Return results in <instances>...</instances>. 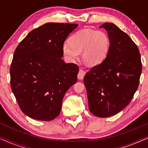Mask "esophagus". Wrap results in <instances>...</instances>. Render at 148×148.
Instances as JSON below:
<instances>
[{
	"label": "esophagus",
	"mask_w": 148,
	"mask_h": 148,
	"mask_svg": "<svg viewBox=\"0 0 148 148\" xmlns=\"http://www.w3.org/2000/svg\"><path fill=\"white\" fill-rule=\"evenodd\" d=\"M85 74H86V72H85L84 70H79V72L78 74V80H82V79L84 78Z\"/></svg>",
	"instance_id": "esophagus-1"
}]
</instances>
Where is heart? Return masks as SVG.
Returning <instances> with one entry per match:
<instances>
[{"instance_id":"obj_1","label":"heart","mask_w":148,"mask_h":148,"mask_svg":"<svg viewBox=\"0 0 148 148\" xmlns=\"http://www.w3.org/2000/svg\"><path fill=\"white\" fill-rule=\"evenodd\" d=\"M111 41L109 35L103 30L85 29L74 33L70 42L62 45V52L70 62H73L82 52V57L90 65H97L109 53Z\"/></svg>"}]
</instances>
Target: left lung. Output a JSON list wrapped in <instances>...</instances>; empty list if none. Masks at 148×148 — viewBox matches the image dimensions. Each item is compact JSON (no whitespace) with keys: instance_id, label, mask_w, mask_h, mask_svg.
<instances>
[{"instance_id":"left-lung-1","label":"left lung","mask_w":148,"mask_h":148,"mask_svg":"<svg viewBox=\"0 0 148 148\" xmlns=\"http://www.w3.org/2000/svg\"><path fill=\"white\" fill-rule=\"evenodd\" d=\"M110 38L109 53L84 78L90 111L108 117L121 111L138 88L142 70L138 47L130 37L111 23L100 26Z\"/></svg>"}]
</instances>
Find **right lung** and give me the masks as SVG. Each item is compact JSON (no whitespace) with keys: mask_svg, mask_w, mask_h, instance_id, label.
I'll list each match as a JSON object with an SVG mask.
<instances>
[{"mask_svg":"<svg viewBox=\"0 0 148 148\" xmlns=\"http://www.w3.org/2000/svg\"><path fill=\"white\" fill-rule=\"evenodd\" d=\"M78 24L47 23L32 31L14 51L11 86L21 111L37 120L60 115L64 96L77 82L79 68L62 58V45Z\"/></svg>","mask_w":148,"mask_h":148,"instance_id":"1","label":"right lung"}]
</instances>
